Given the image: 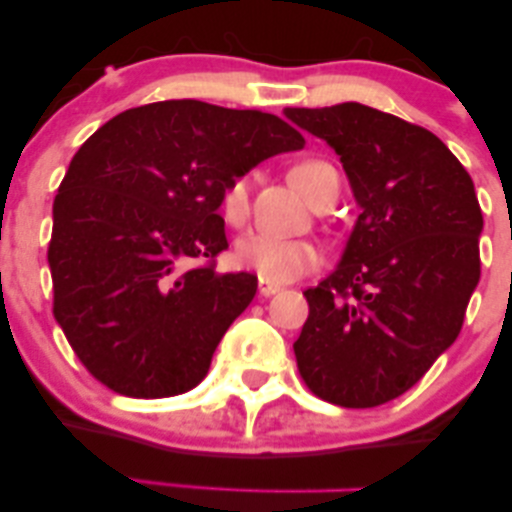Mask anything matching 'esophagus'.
<instances>
[{
  "mask_svg": "<svg viewBox=\"0 0 512 512\" xmlns=\"http://www.w3.org/2000/svg\"><path fill=\"white\" fill-rule=\"evenodd\" d=\"M257 286H260V296H264V298L274 296V293H279V291H281V286H279V284H272V281H267V279H260V281H257Z\"/></svg>",
  "mask_w": 512,
  "mask_h": 512,
  "instance_id": "obj_1",
  "label": "esophagus"
}]
</instances>
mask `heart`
Masks as SVG:
<instances>
[{
    "label": "heart",
    "mask_w": 512,
    "mask_h": 512,
    "mask_svg": "<svg viewBox=\"0 0 512 512\" xmlns=\"http://www.w3.org/2000/svg\"><path fill=\"white\" fill-rule=\"evenodd\" d=\"M289 180L313 207L337 195V170L320 158H303L289 168ZM219 214L228 226H245L250 216V175H233L221 187ZM236 262L272 284H289L322 264L320 245L308 238L248 236L236 245Z\"/></svg>",
    "instance_id": "1"
}]
</instances>
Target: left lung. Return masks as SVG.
I'll return each mask as SVG.
<instances>
[{"label": "left lung", "instance_id": "obj_1", "mask_svg": "<svg viewBox=\"0 0 512 512\" xmlns=\"http://www.w3.org/2000/svg\"><path fill=\"white\" fill-rule=\"evenodd\" d=\"M284 113L337 151L361 204L339 267L303 291L298 373L325 402L378 407L462 330L481 274L474 182L436 134L402 117L361 103Z\"/></svg>", "mask_w": 512, "mask_h": 512}]
</instances>
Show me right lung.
<instances>
[{
	"mask_svg": "<svg viewBox=\"0 0 512 512\" xmlns=\"http://www.w3.org/2000/svg\"><path fill=\"white\" fill-rule=\"evenodd\" d=\"M281 117L192 98L115 115L81 144L55 204L52 313L88 373L125 397L192 390L257 276L219 274L221 187L303 149Z\"/></svg>",
	"mask_w": 512,
	"mask_h": 512,
	"instance_id": "right-lung-1",
	"label": "right lung"
}]
</instances>
